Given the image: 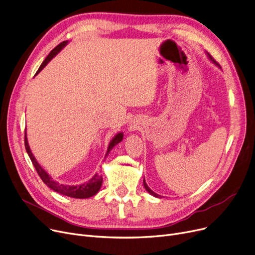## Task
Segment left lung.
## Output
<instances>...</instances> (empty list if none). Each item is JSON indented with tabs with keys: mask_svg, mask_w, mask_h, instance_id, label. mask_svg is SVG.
Returning a JSON list of instances; mask_svg holds the SVG:
<instances>
[{
	"mask_svg": "<svg viewBox=\"0 0 255 255\" xmlns=\"http://www.w3.org/2000/svg\"><path fill=\"white\" fill-rule=\"evenodd\" d=\"M208 54V57L210 58V60H211V61L214 63V64H216L217 66H219V64H218L216 61H215V60L212 58V56L209 54V53H207ZM143 185H144V188H145V190H146L149 194H150V195H152V196H154V197H157V198H161V196L159 195V194H156V193H154L148 186H147V184H146V181H145V179H143Z\"/></svg>",
	"mask_w": 255,
	"mask_h": 255,
	"instance_id": "8db88e82",
	"label": "left lung"
}]
</instances>
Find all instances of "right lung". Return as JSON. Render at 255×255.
Instances as JSON below:
<instances>
[{
    "label": "right lung",
    "mask_w": 255,
    "mask_h": 255,
    "mask_svg": "<svg viewBox=\"0 0 255 255\" xmlns=\"http://www.w3.org/2000/svg\"><path fill=\"white\" fill-rule=\"evenodd\" d=\"M68 43V40L66 41H63L60 44H58L54 50L48 54V56L45 58L44 61L42 62V64L40 65L39 69L37 70V74L38 72H40L43 67L51 61V60L62 50V48ZM36 74V75H37ZM124 139V134L123 132H118V134H116V136H114V138L110 141V143H109V146H108V150H107V153H106V156L108 155V153L111 151V149L115 146V145H117L118 143H120L121 141H123ZM25 146H26V150L28 152V155L32 161V164L34 165L36 171H37L38 175L40 176V178L42 179L43 183L48 187L51 188L52 190H54L55 192L61 194V195H64V196H68V197H72V198H80V199H84V198H89L91 196H94L96 193H98L102 187V184H103V176L99 173H95L92 178H90L87 183H84V184H81V185H64V184H59L58 181H56L55 179H53V177L48 174L44 169L39 165V163L36 161L35 156L33 155L31 149H30V146H29V143H28V139H27V132H25ZM105 156V157H106Z\"/></svg>",
    "instance_id": "add662e5"
}]
</instances>
